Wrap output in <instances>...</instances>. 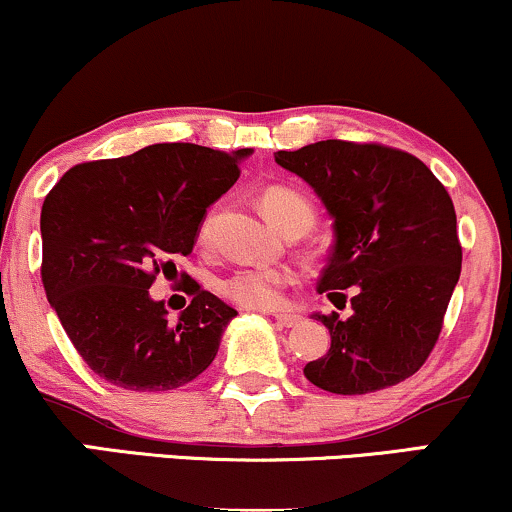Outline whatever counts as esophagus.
<instances>
[{
	"instance_id": "esophagus-1",
	"label": "esophagus",
	"mask_w": 512,
	"mask_h": 512,
	"mask_svg": "<svg viewBox=\"0 0 512 512\" xmlns=\"http://www.w3.org/2000/svg\"><path fill=\"white\" fill-rule=\"evenodd\" d=\"M274 319H276V324L283 326V329H291V326L300 324V317L291 315V312H276Z\"/></svg>"
}]
</instances>
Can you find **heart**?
<instances>
[{"label":"heart","instance_id":"b5f03b06","mask_svg":"<svg viewBox=\"0 0 512 512\" xmlns=\"http://www.w3.org/2000/svg\"><path fill=\"white\" fill-rule=\"evenodd\" d=\"M260 205L269 219L286 231L293 224L312 226L315 221V207L307 197L291 186H267L260 195ZM217 212L209 209L197 226V240L209 243L214 231ZM291 283V272L283 267H269V264H245L233 269L229 276L219 281V291L224 298L240 307H274L281 303L283 288Z\"/></svg>","mask_w":512,"mask_h":512}]
</instances>
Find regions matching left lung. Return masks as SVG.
<instances>
[{
	"label": "left lung",
	"instance_id": "left-lung-1",
	"mask_svg": "<svg viewBox=\"0 0 512 512\" xmlns=\"http://www.w3.org/2000/svg\"><path fill=\"white\" fill-rule=\"evenodd\" d=\"M276 164L305 178L334 217V248L317 291L338 310L315 315L329 353L305 377L338 396L389 389L420 369L439 341L460 279L463 248L448 190L410 152L379 143L319 140L276 152Z\"/></svg>",
	"mask_w": 512,
	"mask_h": 512
}]
</instances>
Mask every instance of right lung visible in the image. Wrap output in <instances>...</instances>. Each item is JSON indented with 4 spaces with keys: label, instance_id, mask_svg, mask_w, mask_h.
I'll use <instances>...</instances> for the list:
<instances>
[{
    "label": "right lung",
    "instance_id": "add662e5",
    "mask_svg": "<svg viewBox=\"0 0 512 512\" xmlns=\"http://www.w3.org/2000/svg\"><path fill=\"white\" fill-rule=\"evenodd\" d=\"M248 155L159 143L76 164L49 190L42 286L97 377L128 391H174L212 365L236 310L190 279L183 293L193 300L171 322L150 286L193 252L207 207L238 181Z\"/></svg>",
    "mask_w": 512,
    "mask_h": 512
}]
</instances>
